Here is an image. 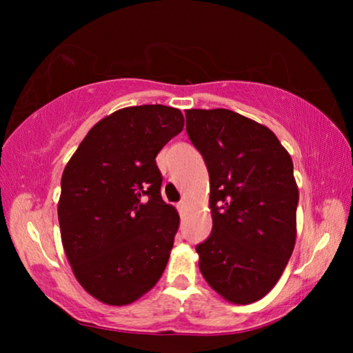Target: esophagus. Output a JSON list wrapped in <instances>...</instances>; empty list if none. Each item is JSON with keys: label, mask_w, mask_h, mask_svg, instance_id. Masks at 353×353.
Here are the masks:
<instances>
[{"label": "esophagus", "mask_w": 353, "mask_h": 353, "mask_svg": "<svg viewBox=\"0 0 353 353\" xmlns=\"http://www.w3.org/2000/svg\"><path fill=\"white\" fill-rule=\"evenodd\" d=\"M177 210H179V213H182L183 210H185V201H181L177 204Z\"/></svg>", "instance_id": "34e87169"}]
</instances>
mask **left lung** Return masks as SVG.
<instances>
[{
  "instance_id": "obj_1",
  "label": "left lung",
  "mask_w": 353,
  "mask_h": 353,
  "mask_svg": "<svg viewBox=\"0 0 353 353\" xmlns=\"http://www.w3.org/2000/svg\"><path fill=\"white\" fill-rule=\"evenodd\" d=\"M187 134L210 176L213 227L196 246L199 270L225 301L270 292L296 243L299 190L292 160L272 130L227 109H190Z\"/></svg>"
}]
</instances>
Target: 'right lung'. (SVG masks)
I'll return each instance as SVG.
<instances>
[{
  "label": "right lung",
  "mask_w": 353,
  "mask_h": 353,
  "mask_svg": "<svg viewBox=\"0 0 353 353\" xmlns=\"http://www.w3.org/2000/svg\"><path fill=\"white\" fill-rule=\"evenodd\" d=\"M182 129L174 107L119 109L88 130L65 166V254L82 288L107 305L135 302L165 271L179 214L162 199L155 157Z\"/></svg>",
  "instance_id": "add662e5"
}]
</instances>
